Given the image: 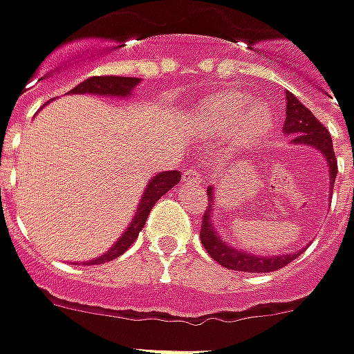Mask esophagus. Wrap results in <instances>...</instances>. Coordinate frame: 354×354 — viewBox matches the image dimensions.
<instances>
[{
	"label": "esophagus",
	"instance_id": "34e87169",
	"mask_svg": "<svg viewBox=\"0 0 354 354\" xmlns=\"http://www.w3.org/2000/svg\"><path fill=\"white\" fill-rule=\"evenodd\" d=\"M184 182H189V184H201V172L198 168H188L184 172Z\"/></svg>",
	"mask_w": 354,
	"mask_h": 354
}]
</instances>
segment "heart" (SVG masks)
<instances>
[{"label":"heart","mask_w":354,"mask_h":354,"mask_svg":"<svg viewBox=\"0 0 354 354\" xmlns=\"http://www.w3.org/2000/svg\"><path fill=\"white\" fill-rule=\"evenodd\" d=\"M194 123L203 139L223 140L235 131L241 147L252 149L274 129V113L264 102H250L241 90H221L203 97L194 109Z\"/></svg>","instance_id":"heart-1"}]
</instances>
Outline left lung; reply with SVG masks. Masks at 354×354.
<instances>
[{"label":"left lung","mask_w":354,"mask_h":354,"mask_svg":"<svg viewBox=\"0 0 354 354\" xmlns=\"http://www.w3.org/2000/svg\"><path fill=\"white\" fill-rule=\"evenodd\" d=\"M286 121H284V133L290 137V142L294 145H310L313 149H317L325 156L327 166H329V184L331 192L335 186L337 176V158L333 151V142L329 131L323 127L322 123L315 119L306 105L298 102V97H294L292 93L286 92ZM207 212L203 214L200 229V241L203 249L207 250V254L217 261L221 266H225L229 270H239V272H274L284 268L286 264L294 261V254H280V257H257L245 250H239L231 245H227L223 239L219 237V233L215 231L212 223V212H214V188H207Z\"/></svg>","instance_id":"obj_1"}]
</instances>
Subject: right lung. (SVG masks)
Instances as JSON below:
<instances>
[{
	"label": "right lung",
	"mask_w": 354,
	"mask_h": 354,
	"mask_svg": "<svg viewBox=\"0 0 354 354\" xmlns=\"http://www.w3.org/2000/svg\"><path fill=\"white\" fill-rule=\"evenodd\" d=\"M139 78H125V76H93V78H88L86 82L78 84L74 90H70L68 93H95V95H113V97H129L133 88L139 84ZM180 172L178 170H170V172H160L149 182V186L145 188V194L140 198L139 207H137V214L133 217L131 225L127 227V231L119 237L115 245L111 249L104 252L102 257L93 259V261H88V264H104V262H109L121 257L125 250L137 241L139 237L140 229L145 227L147 219H149V214L154 207V203L160 200L165 196L166 192L176 186L180 182Z\"/></svg>",
	"instance_id": "add662e5"
}]
</instances>
